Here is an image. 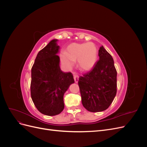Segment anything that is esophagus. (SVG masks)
I'll use <instances>...</instances> for the list:
<instances>
[{
	"label": "esophagus",
	"mask_w": 147,
	"mask_h": 147,
	"mask_svg": "<svg viewBox=\"0 0 147 147\" xmlns=\"http://www.w3.org/2000/svg\"><path fill=\"white\" fill-rule=\"evenodd\" d=\"M78 75L76 74H74V80H75V83H77L78 81Z\"/></svg>",
	"instance_id": "34e87169"
}]
</instances>
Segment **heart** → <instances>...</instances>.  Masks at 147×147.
Listing matches in <instances>:
<instances>
[{
  "label": "heart",
  "instance_id": "obj_1",
  "mask_svg": "<svg viewBox=\"0 0 147 147\" xmlns=\"http://www.w3.org/2000/svg\"><path fill=\"white\" fill-rule=\"evenodd\" d=\"M98 59V50L92 42L73 43L67 48L65 55H62V61L65 66L71 67L77 61L78 67L83 72L91 70Z\"/></svg>",
  "mask_w": 147,
  "mask_h": 147
}]
</instances>
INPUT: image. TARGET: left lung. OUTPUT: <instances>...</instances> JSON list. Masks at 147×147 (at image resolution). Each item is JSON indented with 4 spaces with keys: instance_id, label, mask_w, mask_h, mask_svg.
Listing matches in <instances>:
<instances>
[{
    "instance_id": "1",
    "label": "left lung",
    "mask_w": 147,
    "mask_h": 147,
    "mask_svg": "<svg viewBox=\"0 0 147 147\" xmlns=\"http://www.w3.org/2000/svg\"><path fill=\"white\" fill-rule=\"evenodd\" d=\"M99 60L93 69L79 77L78 86L83 107L91 112L107 109L117 94V72L105 49L99 50Z\"/></svg>"
}]
</instances>
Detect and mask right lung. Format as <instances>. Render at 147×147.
<instances>
[{"mask_svg": "<svg viewBox=\"0 0 147 147\" xmlns=\"http://www.w3.org/2000/svg\"><path fill=\"white\" fill-rule=\"evenodd\" d=\"M56 41L53 40L38 52L31 69V98L39 112L48 116L63 110L64 93L75 82L72 73L60 69Z\"/></svg>", "mask_w": 147, "mask_h": 147, "instance_id": "add662e5", "label": "right lung"}]
</instances>
